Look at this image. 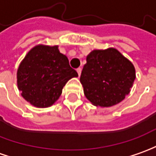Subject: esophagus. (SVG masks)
<instances>
[{"instance_id": "esophagus-1", "label": "esophagus", "mask_w": 156, "mask_h": 156, "mask_svg": "<svg viewBox=\"0 0 156 156\" xmlns=\"http://www.w3.org/2000/svg\"><path fill=\"white\" fill-rule=\"evenodd\" d=\"M81 72H82V69H81V68H78V69H77V73H78L79 77H80V75H81Z\"/></svg>"}]
</instances>
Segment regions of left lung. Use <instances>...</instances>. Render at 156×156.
Wrapping results in <instances>:
<instances>
[{"mask_svg":"<svg viewBox=\"0 0 156 156\" xmlns=\"http://www.w3.org/2000/svg\"><path fill=\"white\" fill-rule=\"evenodd\" d=\"M80 82L88 100L96 107L119 103L130 93L136 78L133 64L114 48L95 49L86 58Z\"/></svg>","mask_w":156,"mask_h":156,"instance_id":"1","label":"left lung"}]
</instances>
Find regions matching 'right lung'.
I'll return each instance as SVG.
<instances>
[{
  "label": "right lung",
  "instance_id": "1",
  "mask_svg": "<svg viewBox=\"0 0 156 156\" xmlns=\"http://www.w3.org/2000/svg\"><path fill=\"white\" fill-rule=\"evenodd\" d=\"M58 46L39 44L30 50L17 71L21 96L37 108L50 107L59 99L67 81L78 73Z\"/></svg>",
  "mask_w": 156,
  "mask_h": 156
}]
</instances>
